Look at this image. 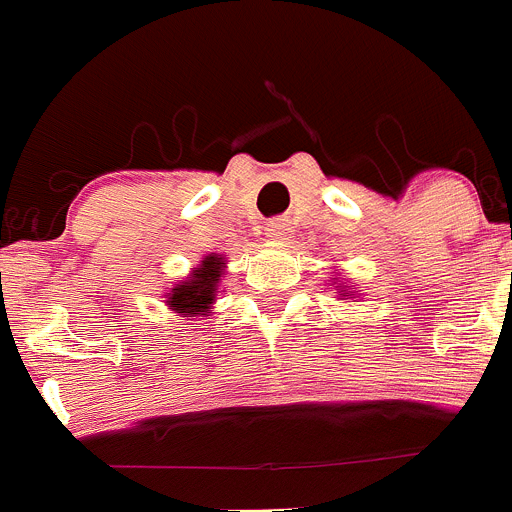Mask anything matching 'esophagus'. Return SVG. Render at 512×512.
<instances>
[{
    "label": "esophagus",
    "mask_w": 512,
    "mask_h": 512,
    "mask_svg": "<svg viewBox=\"0 0 512 512\" xmlns=\"http://www.w3.org/2000/svg\"><path fill=\"white\" fill-rule=\"evenodd\" d=\"M290 232H292V227L287 225V220H272V222H267V227H265L267 240H272V242L287 240V237H290Z\"/></svg>",
    "instance_id": "obj_1"
}]
</instances>
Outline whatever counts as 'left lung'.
Here are the masks:
<instances>
[{"instance_id":"left-lung-1","label":"left lung","mask_w":512,"mask_h":512,"mask_svg":"<svg viewBox=\"0 0 512 512\" xmlns=\"http://www.w3.org/2000/svg\"><path fill=\"white\" fill-rule=\"evenodd\" d=\"M330 282H335L337 292H340V300H350V292L355 290V287H350V290H345L347 285H342V282H340V285H337V277H330Z\"/></svg>"}]
</instances>
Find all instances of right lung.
Segmentation results:
<instances>
[{
  "instance_id": "1",
  "label": "right lung",
  "mask_w": 512,
  "mask_h": 512,
  "mask_svg": "<svg viewBox=\"0 0 512 512\" xmlns=\"http://www.w3.org/2000/svg\"><path fill=\"white\" fill-rule=\"evenodd\" d=\"M227 260L217 252H210L200 260V265L192 267L185 280L165 292V305L180 317H207L217 300V287L225 275Z\"/></svg>"
}]
</instances>
